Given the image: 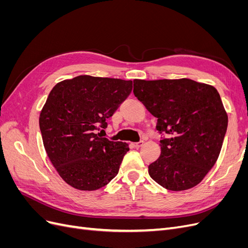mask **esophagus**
Instances as JSON below:
<instances>
[{"instance_id": "obj_1", "label": "esophagus", "mask_w": 248, "mask_h": 248, "mask_svg": "<svg viewBox=\"0 0 248 248\" xmlns=\"http://www.w3.org/2000/svg\"><path fill=\"white\" fill-rule=\"evenodd\" d=\"M142 144H144V141L140 140V141H138V142H133L132 145H133L134 148H140V147L142 146Z\"/></svg>"}]
</instances>
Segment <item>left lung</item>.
<instances>
[{"instance_id":"obj_1","label":"left lung","mask_w":248,"mask_h":248,"mask_svg":"<svg viewBox=\"0 0 248 248\" xmlns=\"http://www.w3.org/2000/svg\"><path fill=\"white\" fill-rule=\"evenodd\" d=\"M133 93L157 118L159 158L149 166L155 182L172 191L198 185L218 158L228 114L217 90L189 78L133 80Z\"/></svg>"}]
</instances>
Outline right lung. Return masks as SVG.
<instances>
[{
    "label": "right lung",
    "mask_w": 248,
    "mask_h": 248,
    "mask_svg": "<svg viewBox=\"0 0 248 248\" xmlns=\"http://www.w3.org/2000/svg\"><path fill=\"white\" fill-rule=\"evenodd\" d=\"M132 90V80L78 76L58 82L39 117L44 148L64 181L78 190H96L114 179L128 144L101 138ZM103 131V130H102Z\"/></svg>",
    "instance_id": "1"
}]
</instances>
